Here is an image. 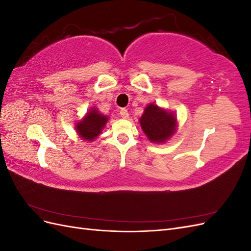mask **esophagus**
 Returning a JSON list of instances; mask_svg holds the SVG:
<instances>
[{
  "label": "esophagus",
  "instance_id": "obj_1",
  "mask_svg": "<svg viewBox=\"0 0 251 251\" xmlns=\"http://www.w3.org/2000/svg\"><path fill=\"white\" fill-rule=\"evenodd\" d=\"M120 116L125 118V119H127L128 118V112L126 109H121L120 110Z\"/></svg>",
  "mask_w": 251,
  "mask_h": 251
}]
</instances>
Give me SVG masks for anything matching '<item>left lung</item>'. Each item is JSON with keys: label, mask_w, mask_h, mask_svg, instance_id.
<instances>
[{"label": "left lung", "mask_w": 251, "mask_h": 251, "mask_svg": "<svg viewBox=\"0 0 251 251\" xmlns=\"http://www.w3.org/2000/svg\"><path fill=\"white\" fill-rule=\"evenodd\" d=\"M139 124L148 139L156 144L170 140L176 134L178 127L176 114L156 103L147 105L139 118Z\"/></svg>", "instance_id": "obj_1"}]
</instances>
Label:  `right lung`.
<instances>
[{
  "instance_id": "1",
  "label": "right lung",
  "mask_w": 251,
  "mask_h": 251,
  "mask_svg": "<svg viewBox=\"0 0 251 251\" xmlns=\"http://www.w3.org/2000/svg\"><path fill=\"white\" fill-rule=\"evenodd\" d=\"M109 118V116L103 115L98 109L91 107L85 114V116L80 120L75 121V132L82 140L92 142L101 134Z\"/></svg>"
}]
</instances>
